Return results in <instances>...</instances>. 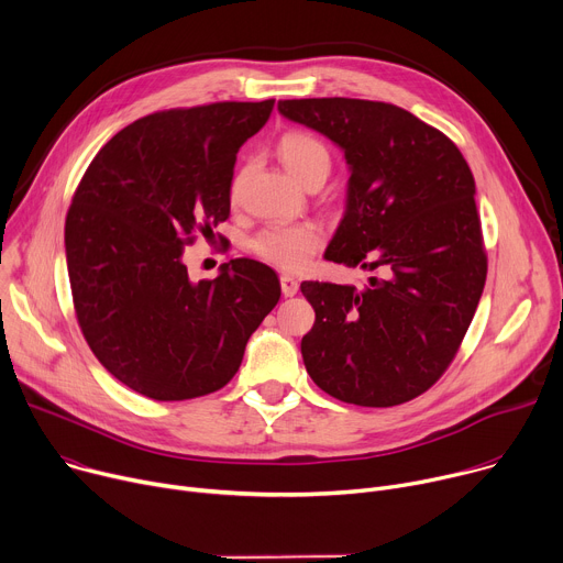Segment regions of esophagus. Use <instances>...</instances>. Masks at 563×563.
Masks as SVG:
<instances>
[{"instance_id": "1", "label": "esophagus", "mask_w": 563, "mask_h": 563, "mask_svg": "<svg viewBox=\"0 0 563 563\" xmlns=\"http://www.w3.org/2000/svg\"><path fill=\"white\" fill-rule=\"evenodd\" d=\"M280 289L285 296H296L298 294V280L289 274H283L280 276Z\"/></svg>"}]
</instances>
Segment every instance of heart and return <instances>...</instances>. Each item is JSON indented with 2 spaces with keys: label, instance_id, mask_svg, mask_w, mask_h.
I'll return each mask as SVG.
<instances>
[{
  "label": "heart",
  "instance_id": "1",
  "mask_svg": "<svg viewBox=\"0 0 563 563\" xmlns=\"http://www.w3.org/2000/svg\"><path fill=\"white\" fill-rule=\"evenodd\" d=\"M278 155L285 168L305 184L314 173L330 170V155L325 145L305 132H287L278 143ZM238 188V179H235ZM323 233L317 224L298 222V224H272L253 238L251 246L263 261L283 267L300 269L308 265L312 253L321 246Z\"/></svg>",
  "mask_w": 563,
  "mask_h": 563
}]
</instances>
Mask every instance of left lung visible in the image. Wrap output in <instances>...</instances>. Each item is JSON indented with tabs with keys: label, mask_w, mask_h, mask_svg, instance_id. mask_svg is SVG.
<instances>
[{
	"label": "left lung",
	"mask_w": 563,
	"mask_h": 563,
	"mask_svg": "<svg viewBox=\"0 0 563 563\" xmlns=\"http://www.w3.org/2000/svg\"><path fill=\"white\" fill-rule=\"evenodd\" d=\"M278 112L328 136L347 164L343 218L325 261L377 272L354 285L300 283L317 312L305 368L328 395L395 406L446 371L485 287L474 175L442 132L360 98L278 100Z\"/></svg>",
	"instance_id": "8db88e82"
}]
</instances>
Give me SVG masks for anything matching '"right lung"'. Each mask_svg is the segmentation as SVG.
<instances>
[{
	"label": "right lung",
	"mask_w": 563,
	"mask_h": 563,
	"mask_svg": "<svg viewBox=\"0 0 563 563\" xmlns=\"http://www.w3.org/2000/svg\"><path fill=\"white\" fill-rule=\"evenodd\" d=\"M272 110L274 98L139 119L100 147L71 199L65 253L80 330L108 373L150 399L227 386L280 298L258 261L233 258L199 283L184 265L192 233L229 218L238 150Z\"/></svg>",
	"instance_id": "1"
}]
</instances>
